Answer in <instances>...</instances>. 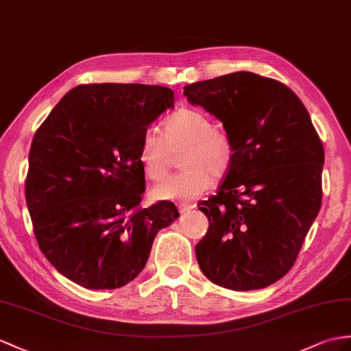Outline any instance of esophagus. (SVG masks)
Segmentation results:
<instances>
[{
  "label": "esophagus",
  "mask_w": 351,
  "mask_h": 351,
  "mask_svg": "<svg viewBox=\"0 0 351 351\" xmlns=\"http://www.w3.org/2000/svg\"><path fill=\"white\" fill-rule=\"evenodd\" d=\"M192 208H195V204H187V202H180V204H178V210H180L182 213L183 211H189Z\"/></svg>",
  "instance_id": "34e87169"
}]
</instances>
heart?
Returning a JSON list of instances; mask_svg holds the SVG:
<instances>
[{"instance_id":"obj_1","label":"heart","mask_w":351,"mask_h":351,"mask_svg":"<svg viewBox=\"0 0 351 351\" xmlns=\"http://www.w3.org/2000/svg\"><path fill=\"white\" fill-rule=\"evenodd\" d=\"M180 153V173L153 187L159 199H195L210 186V174L221 177L234 158V141L225 128L213 125L199 108L184 107L167 117L160 136L146 132L138 147V160L149 180L159 182L171 167V153Z\"/></svg>"}]
</instances>
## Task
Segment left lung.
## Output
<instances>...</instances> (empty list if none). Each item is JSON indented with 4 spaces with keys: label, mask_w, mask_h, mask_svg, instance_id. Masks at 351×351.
Segmentation results:
<instances>
[{
    "label": "left lung",
    "mask_w": 351,
    "mask_h": 351,
    "mask_svg": "<svg viewBox=\"0 0 351 351\" xmlns=\"http://www.w3.org/2000/svg\"><path fill=\"white\" fill-rule=\"evenodd\" d=\"M183 89L234 141L225 180L198 202L208 230L195 245L196 261L217 286L267 287L293 267L319 215L320 136L301 99L278 80L240 71Z\"/></svg>",
    "instance_id": "left-lung-1"
}]
</instances>
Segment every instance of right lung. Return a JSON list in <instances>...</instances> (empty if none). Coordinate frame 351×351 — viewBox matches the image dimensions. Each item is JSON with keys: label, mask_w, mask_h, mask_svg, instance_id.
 <instances>
[{"label": "right lung", "mask_w": 351, "mask_h": 351, "mask_svg": "<svg viewBox=\"0 0 351 351\" xmlns=\"http://www.w3.org/2000/svg\"><path fill=\"white\" fill-rule=\"evenodd\" d=\"M174 92L140 83L71 89L34 135L25 198L47 261L86 289H117L146 267L153 240L178 217L159 201L143 208L138 147Z\"/></svg>", "instance_id": "1"}]
</instances>
